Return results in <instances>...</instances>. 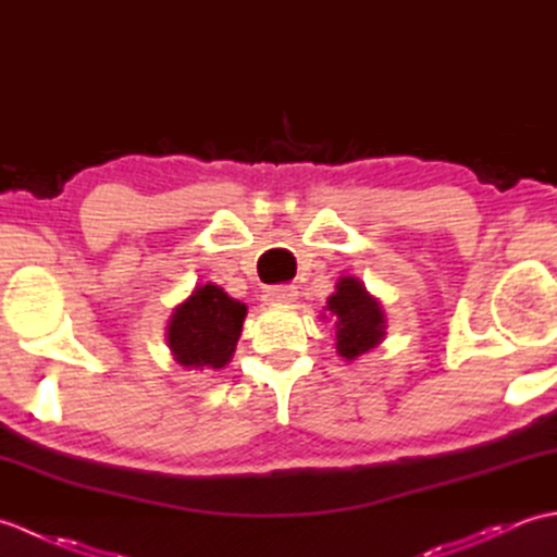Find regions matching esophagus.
<instances>
[{"label":"esophagus","instance_id":"1","mask_svg":"<svg viewBox=\"0 0 557 557\" xmlns=\"http://www.w3.org/2000/svg\"><path fill=\"white\" fill-rule=\"evenodd\" d=\"M299 297V292L294 285H277V287H270L263 294V301L265 304H289Z\"/></svg>","mask_w":557,"mask_h":557}]
</instances>
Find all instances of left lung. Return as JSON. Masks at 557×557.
<instances>
[{"mask_svg":"<svg viewBox=\"0 0 557 557\" xmlns=\"http://www.w3.org/2000/svg\"><path fill=\"white\" fill-rule=\"evenodd\" d=\"M335 315L337 354L354 361L361 354L381 345L385 337V315L357 277H339L337 289L327 299V309Z\"/></svg>","mask_w":557,"mask_h":557,"instance_id":"left-lung-1","label":"left lung"}]
</instances>
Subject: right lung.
Listing matches in <instances>:
<instances>
[{
  "label": "right lung",
  "instance_id": "right-lung-1",
  "mask_svg": "<svg viewBox=\"0 0 557 557\" xmlns=\"http://www.w3.org/2000/svg\"><path fill=\"white\" fill-rule=\"evenodd\" d=\"M246 306L227 297L218 285L196 287L191 297L176 306L168 342L176 363L186 369H222L230 363L242 335Z\"/></svg>",
  "mask_w": 557,
  "mask_h": 557
}]
</instances>
